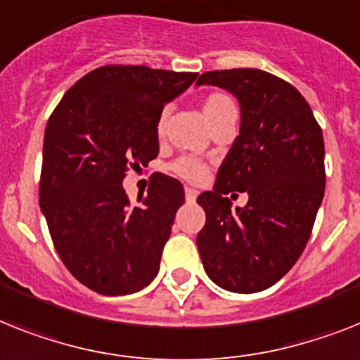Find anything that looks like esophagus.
<instances>
[{"instance_id": "1", "label": "esophagus", "mask_w": 360, "mask_h": 360, "mask_svg": "<svg viewBox=\"0 0 360 360\" xmlns=\"http://www.w3.org/2000/svg\"><path fill=\"white\" fill-rule=\"evenodd\" d=\"M198 197L197 189H193V187H186V200L187 202H195Z\"/></svg>"}]
</instances>
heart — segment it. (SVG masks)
<instances>
[{
	"mask_svg": "<svg viewBox=\"0 0 360 360\" xmlns=\"http://www.w3.org/2000/svg\"><path fill=\"white\" fill-rule=\"evenodd\" d=\"M202 112H204V117L207 120V123L213 124L217 120H221L226 114L237 112V108L230 95L222 94V91H213V94L206 95L204 101H202ZM165 121H167V112H162L158 117V123H156V132L160 136L165 130ZM171 171L176 176L184 178V180L193 184L202 182L207 174L206 165L200 160L191 158V156H184V158H178L176 162L171 163Z\"/></svg>",
	"mask_w": 360,
	"mask_h": 360,
	"instance_id": "b5f03b06",
	"label": "heart"
}]
</instances>
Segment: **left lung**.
I'll list each match as a JSON object with an SVG mask.
<instances>
[{
  "label": "left lung",
  "mask_w": 360,
  "mask_h": 360,
  "mask_svg": "<svg viewBox=\"0 0 360 360\" xmlns=\"http://www.w3.org/2000/svg\"><path fill=\"white\" fill-rule=\"evenodd\" d=\"M202 84L239 101L240 129L213 191L197 198L206 212L198 254L215 285L259 292L292 269L311 237L326 187L322 130L302 94L266 71H207ZM230 191L249 195L245 208L231 210Z\"/></svg>",
  "instance_id": "left-lung-1"
}]
</instances>
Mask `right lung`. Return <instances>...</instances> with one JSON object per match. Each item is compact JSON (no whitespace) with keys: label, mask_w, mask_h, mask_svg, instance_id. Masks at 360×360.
<instances>
[{"label":"right lung","mask_w":360,"mask_h":360,"mask_svg":"<svg viewBox=\"0 0 360 360\" xmlns=\"http://www.w3.org/2000/svg\"><path fill=\"white\" fill-rule=\"evenodd\" d=\"M197 77L145 66L97 68L71 86L47 121L40 210L62 263L95 292H138L158 274L186 200L184 187L154 174L147 195L132 206L123 178L158 156L163 106Z\"/></svg>","instance_id":"right-lung-1"}]
</instances>
